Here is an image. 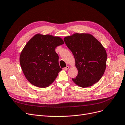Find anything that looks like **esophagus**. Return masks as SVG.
I'll list each match as a JSON object with an SVG mask.
<instances>
[{"label":"esophagus","instance_id":"1","mask_svg":"<svg viewBox=\"0 0 125 125\" xmlns=\"http://www.w3.org/2000/svg\"><path fill=\"white\" fill-rule=\"evenodd\" d=\"M69 68H70V66H66L65 67L63 68V70H65V71H67V70H68Z\"/></svg>","mask_w":125,"mask_h":125}]
</instances>
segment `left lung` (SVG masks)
Segmentation results:
<instances>
[{
	"label": "left lung",
	"instance_id": "obj_1",
	"mask_svg": "<svg viewBox=\"0 0 125 125\" xmlns=\"http://www.w3.org/2000/svg\"><path fill=\"white\" fill-rule=\"evenodd\" d=\"M72 52L78 70L73 81L81 87H87L97 82L107 66V54L100 42L89 33H76L64 38Z\"/></svg>",
	"mask_w": 125,
	"mask_h": 125
}]
</instances>
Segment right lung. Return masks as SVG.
I'll return each mask as SVG.
<instances>
[{"label":"right lung","mask_w":125,"mask_h":125,"mask_svg":"<svg viewBox=\"0 0 125 125\" xmlns=\"http://www.w3.org/2000/svg\"><path fill=\"white\" fill-rule=\"evenodd\" d=\"M64 43L59 36L38 33L27 43L20 57L22 71L31 84L46 87L62 70L55 49Z\"/></svg>","instance_id":"1"}]
</instances>
